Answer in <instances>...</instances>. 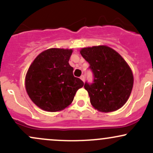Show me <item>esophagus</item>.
Segmentation results:
<instances>
[{"instance_id":"1","label":"esophagus","mask_w":153,"mask_h":153,"mask_svg":"<svg viewBox=\"0 0 153 153\" xmlns=\"http://www.w3.org/2000/svg\"><path fill=\"white\" fill-rule=\"evenodd\" d=\"M80 79H81L82 80H83V82L85 81V77H84V75H81V76H80Z\"/></svg>"}]
</instances>
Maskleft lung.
<instances>
[{
    "label": "left lung",
    "mask_w": 153,
    "mask_h": 153,
    "mask_svg": "<svg viewBox=\"0 0 153 153\" xmlns=\"http://www.w3.org/2000/svg\"><path fill=\"white\" fill-rule=\"evenodd\" d=\"M94 74L92 83L85 82L91 105L103 112H113L128 100L134 84L130 67L115 50L106 46L87 47L80 51Z\"/></svg>",
    "instance_id": "8db88e82"
}]
</instances>
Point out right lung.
I'll return each mask as SVG.
<instances>
[{"label":"right lung","instance_id":"obj_1","mask_svg":"<svg viewBox=\"0 0 153 153\" xmlns=\"http://www.w3.org/2000/svg\"><path fill=\"white\" fill-rule=\"evenodd\" d=\"M72 49L49 48L41 52L30 65L25 88L31 100L48 112L61 111L73 101L83 82L73 75L69 64Z\"/></svg>","mask_w":153,"mask_h":153}]
</instances>
